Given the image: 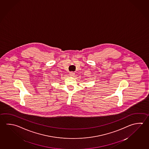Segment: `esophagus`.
<instances>
[{"label":"esophagus","mask_w":149,"mask_h":149,"mask_svg":"<svg viewBox=\"0 0 149 149\" xmlns=\"http://www.w3.org/2000/svg\"><path fill=\"white\" fill-rule=\"evenodd\" d=\"M74 73L73 72H70V73H69V75H70V76H71V77H72V76H74Z\"/></svg>","instance_id":"obj_1"}]
</instances>
